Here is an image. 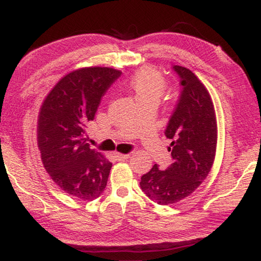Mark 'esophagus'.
Here are the masks:
<instances>
[{"label":"esophagus","mask_w":261,"mask_h":261,"mask_svg":"<svg viewBox=\"0 0 261 261\" xmlns=\"http://www.w3.org/2000/svg\"><path fill=\"white\" fill-rule=\"evenodd\" d=\"M115 158L117 159V160L123 161V160H126V159L130 158V154H121V153H115L114 154Z\"/></svg>","instance_id":"1"}]
</instances>
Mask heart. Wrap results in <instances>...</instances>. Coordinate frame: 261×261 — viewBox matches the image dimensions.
<instances>
[{
	"instance_id": "1",
	"label": "heart",
	"mask_w": 261,
	"mask_h": 261,
	"mask_svg": "<svg viewBox=\"0 0 261 261\" xmlns=\"http://www.w3.org/2000/svg\"><path fill=\"white\" fill-rule=\"evenodd\" d=\"M129 86L135 93L138 103L143 101H156L158 102L165 93L167 82L159 70L152 67H145L132 76Z\"/></svg>"
}]
</instances>
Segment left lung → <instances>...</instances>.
Instances as JSON below:
<instances>
[{"instance_id":"8db88e82","label":"left lung","mask_w":261,"mask_h":261,"mask_svg":"<svg viewBox=\"0 0 261 261\" xmlns=\"http://www.w3.org/2000/svg\"><path fill=\"white\" fill-rule=\"evenodd\" d=\"M173 70L182 86L165 130L173 140V162L165 170L155 163L139 183L149 199L160 205L175 204L199 187L213 166L218 138L213 102L204 84L187 68L174 65Z\"/></svg>"}]
</instances>
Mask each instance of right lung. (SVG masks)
<instances>
[{
	"mask_svg": "<svg viewBox=\"0 0 261 261\" xmlns=\"http://www.w3.org/2000/svg\"><path fill=\"white\" fill-rule=\"evenodd\" d=\"M121 74L110 68L76 70L56 84L39 114L43 166L63 191L79 199H95L107 185L112 162L91 148L85 131L102 96Z\"/></svg>",
	"mask_w": 261,
	"mask_h": 261,
	"instance_id": "obj_1",
	"label": "right lung"
}]
</instances>
